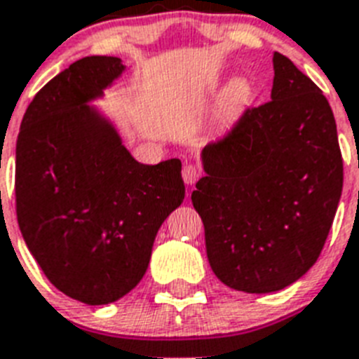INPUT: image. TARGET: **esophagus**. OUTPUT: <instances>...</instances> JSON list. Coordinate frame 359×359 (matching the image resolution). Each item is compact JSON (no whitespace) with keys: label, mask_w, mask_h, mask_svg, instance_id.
Wrapping results in <instances>:
<instances>
[{"label":"esophagus","mask_w":359,"mask_h":359,"mask_svg":"<svg viewBox=\"0 0 359 359\" xmlns=\"http://www.w3.org/2000/svg\"><path fill=\"white\" fill-rule=\"evenodd\" d=\"M199 177H201V171H199V168H197V165L186 164L184 168H182V179H184V182L188 186L195 184Z\"/></svg>","instance_id":"esophagus-1"}]
</instances>
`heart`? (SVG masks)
Wrapping results in <instances>:
<instances>
[{
    "label": "heart",
    "mask_w": 359,
    "mask_h": 359,
    "mask_svg": "<svg viewBox=\"0 0 359 359\" xmlns=\"http://www.w3.org/2000/svg\"><path fill=\"white\" fill-rule=\"evenodd\" d=\"M252 97V86L247 79H236L226 88L225 97H223V109L226 112H240L249 104Z\"/></svg>",
    "instance_id": "1"
}]
</instances>
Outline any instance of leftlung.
Instances as JSON below:
<instances>
[{
    "label": "left lung",
    "mask_w": 359,
    "mask_h": 359,
    "mask_svg": "<svg viewBox=\"0 0 359 359\" xmlns=\"http://www.w3.org/2000/svg\"><path fill=\"white\" fill-rule=\"evenodd\" d=\"M271 101L247 109L201 153L191 194L206 256L221 282L271 293L308 273L321 255L343 189L330 104L290 58L273 55Z\"/></svg>",
    "instance_id": "1"
}]
</instances>
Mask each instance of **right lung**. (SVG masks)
Listing matches in <instances>:
<instances>
[{"label": "right lung", "instance_id": "right-lung-1", "mask_svg": "<svg viewBox=\"0 0 359 359\" xmlns=\"http://www.w3.org/2000/svg\"><path fill=\"white\" fill-rule=\"evenodd\" d=\"M118 57H84L25 110L16 142V215L48 280L84 304H110L144 278L154 238L184 199L179 158L140 164L88 104L121 77Z\"/></svg>", "mask_w": 359, "mask_h": 359}]
</instances>
